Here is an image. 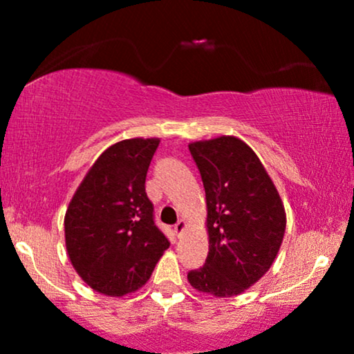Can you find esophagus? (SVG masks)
<instances>
[{
  "label": "esophagus",
  "mask_w": 354,
  "mask_h": 354,
  "mask_svg": "<svg viewBox=\"0 0 354 354\" xmlns=\"http://www.w3.org/2000/svg\"><path fill=\"white\" fill-rule=\"evenodd\" d=\"M187 229V222L185 221H178L176 227H174V230H176V235L180 236L183 234V230Z\"/></svg>",
  "instance_id": "obj_1"
}]
</instances>
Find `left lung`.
<instances>
[{
  "mask_svg": "<svg viewBox=\"0 0 354 354\" xmlns=\"http://www.w3.org/2000/svg\"><path fill=\"white\" fill-rule=\"evenodd\" d=\"M206 192L209 251L188 272L201 293L230 298L254 285L282 245L287 214L263 162L243 140L222 135L188 145Z\"/></svg>",
  "mask_w": 354,
  "mask_h": 354,
  "instance_id": "1",
  "label": "left lung"
}]
</instances>
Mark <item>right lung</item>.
Wrapping results in <instances>:
<instances>
[{
  "label": "right lung",
  "mask_w": 354,
  "mask_h": 354,
  "mask_svg": "<svg viewBox=\"0 0 354 354\" xmlns=\"http://www.w3.org/2000/svg\"><path fill=\"white\" fill-rule=\"evenodd\" d=\"M158 145L159 138L111 145L86 172L67 207V254L95 292L108 297L137 292L169 248L145 192Z\"/></svg>",
  "instance_id": "obj_1"
}]
</instances>
